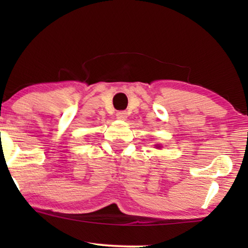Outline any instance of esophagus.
<instances>
[{
	"mask_svg": "<svg viewBox=\"0 0 248 248\" xmlns=\"http://www.w3.org/2000/svg\"><path fill=\"white\" fill-rule=\"evenodd\" d=\"M116 117L118 118V120H125V118L127 117L126 111H124V110L117 111V113H116Z\"/></svg>",
	"mask_w": 248,
	"mask_h": 248,
	"instance_id": "obj_1",
	"label": "esophagus"
}]
</instances>
